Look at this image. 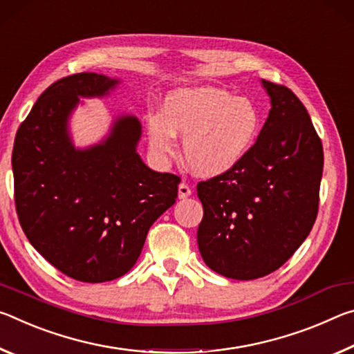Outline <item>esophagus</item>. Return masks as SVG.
<instances>
[{
    "label": "esophagus",
    "mask_w": 354,
    "mask_h": 354,
    "mask_svg": "<svg viewBox=\"0 0 354 354\" xmlns=\"http://www.w3.org/2000/svg\"><path fill=\"white\" fill-rule=\"evenodd\" d=\"M188 196H191V188L188 183L182 182L180 185H178V199H187Z\"/></svg>",
    "instance_id": "obj_1"
}]
</instances>
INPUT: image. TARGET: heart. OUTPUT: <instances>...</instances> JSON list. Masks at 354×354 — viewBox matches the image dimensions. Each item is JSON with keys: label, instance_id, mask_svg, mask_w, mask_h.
Segmentation results:
<instances>
[{"label": "heart", "instance_id": "obj_1", "mask_svg": "<svg viewBox=\"0 0 354 354\" xmlns=\"http://www.w3.org/2000/svg\"><path fill=\"white\" fill-rule=\"evenodd\" d=\"M149 146L161 158L174 156L183 136V160L196 176L218 177L240 163L262 129V114L252 100L202 86L172 91L163 114L146 118Z\"/></svg>", "mask_w": 354, "mask_h": 354}]
</instances>
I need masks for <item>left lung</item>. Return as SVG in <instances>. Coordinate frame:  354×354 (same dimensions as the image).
<instances>
[{
    "label": "left lung",
    "mask_w": 354,
    "mask_h": 354,
    "mask_svg": "<svg viewBox=\"0 0 354 354\" xmlns=\"http://www.w3.org/2000/svg\"><path fill=\"white\" fill-rule=\"evenodd\" d=\"M271 109L234 169L198 183V229L208 268L239 281L273 273L308 239L318 212L323 146L299 98L262 80Z\"/></svg>",
    "instance_id": "8db88e82"
}]
</instances>
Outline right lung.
Segmentation results:
<instances>
[{
    "instance_id": "obj_1",
    "label": "right lung",
    "mask_w": 354,
    "mask_h": 354,
    "mask_svg": "<svg viewBox=\"0 0 354 354\" xmlns=\"http://www.w3.org/2000/svg\"><path fill=\"white\" fill-rule=\"evenodd\" d=\"M119 83L88 72L57 80L34 103L14 142L21 229L40 256L81 282L129 273L150 225L174 205L180 183L174 174L144 165L135 115L115 118L102 142L73 146L68 119L80 98L105 97Z\"/></svg>"
}]
</instances>
